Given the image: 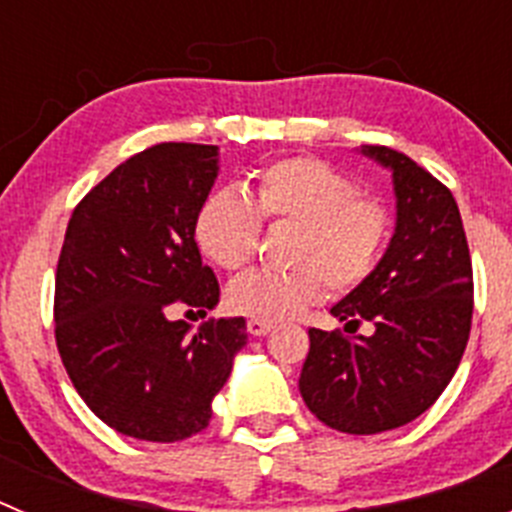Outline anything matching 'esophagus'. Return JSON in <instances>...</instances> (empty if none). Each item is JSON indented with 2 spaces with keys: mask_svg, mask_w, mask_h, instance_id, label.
Instances as JSON below:
<instances>
[{
  "mask_svg": "<svg viewBox=\"0 0 512 512\" xmlns=\"http://www.w3.org/2000/svg\"><path fill=\"white\" fill-rule=\"evenodd\" d=\"M271 328H274V323H269V320H259V318L248 320V333H251V336H256V338L266 336Z\"/></svg>",
  "mask_w": 512,
  "mask_h": 512,
  "instance_id": "34e87169",
  "label": "esophagus"
}]
</instances>
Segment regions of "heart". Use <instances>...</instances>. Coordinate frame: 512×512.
Returning a JSON list of instances; mask_svg holds the SVG:
<instances>
[{
  "mask_svg": "<svg viewBox=\"0 0 512 512\" xmlns=\"http://www.w3.org/2000/svg\"><path fill=\"white\" fill-rule=\"evenodd\" d=\"M261 223L289 225L287 271H251L228 287V307L259 320L297 318L323 297L361 287L377 271L392 233L390 207L328 161L289 156L253 174V194L212 189L194 217V238L220 269L238 271L259 251Z\"/></svg>",
  "mask_w": 512,
  "mask_h": 512,
  "instance_id": "b5f03b06",
  "label": "heart"
}]
</instances>
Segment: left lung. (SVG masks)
Segmentation results:
<instances>
[{
  "label": "left lung",
  "mask_w": 512,
  "mask_h": 512,
  "mask_svg": "<svg viewBox=\"0 0 512 512\" xmlns=\"http://www.w3.org/2000/svg\"><path fill=\"white\" fill-rule=\"evenodd\" d=\"M392 171L397 223L377 271L330 315L374 325L372 336L310 328L300 392L341 433L372 436L410 423L441 397L472 330L474 279L454 194L410 156L364 146Z\"/></svg>",
  "instance_id": "8db88e82"
}]
</instances>
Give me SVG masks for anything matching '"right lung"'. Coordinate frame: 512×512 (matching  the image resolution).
Wrapping results in <instances>:
<instances>
[{"label":"right lung","instance_id":"obj_1","mask_svg":"<svg viewBox=\"0 0 512 512\" xmlns=\"http://www.w3.org/2000/svg\"><path fill=\"white\" fill-rule=\"evenodd\" d=\"M217 176V146L158 143L76 205L56 269V346L81 400L117 433L174 443L205 431L246 320L207 315L220 284L202 264L194 217Z\"/></svg>","mask_w":512,"mask_h":512}]
</instances>
